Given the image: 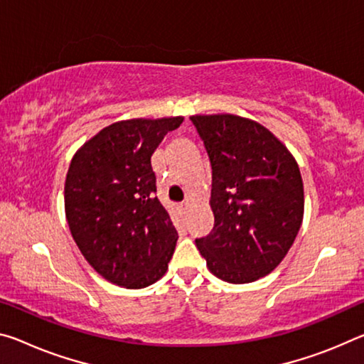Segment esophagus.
<instances>
[{
  "label": "esophagus",
  "mask_w": 364,
  "mask_h": 364,
  "mask_svg": "<svg viewBox=\"0 0 364 364\" xmlns=\"http://www.w3.org/2000/svg\"><path fill=\"white\" fill-rule=\"evenodd\" d=\"M188 207H189V203H186V200H184V203L180 204V210H181V212H186Z\"/></svg>",
  "instance_id": "esophagus-1"
}]
</instances>
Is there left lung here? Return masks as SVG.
<instances>
[{
	"label": "left lung",
	"mask_w": 364,
	"mask_h": 364,
	"mask_svg": "<svg viewBox=\"0 0 364 364\" xmlns=\"http://www.w3.org/2000/svg\"><path fill=\"white\" fill-rule=\"evenodd\" d=\"M212 166V232L196 240L210 272L256 282L282 262L304 212L296 160L262 124L236 114H194Z\"/></svg>",
	"instance_id": "obj_1"
}]
</instances>
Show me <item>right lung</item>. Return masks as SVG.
<instances>
[{
  "label": "right lung",
  "mask_w": 364,
  "mask_h": 364,
  "mask_svg": "<svg viewBox=\"0 0 364 364\" xmlns=\"http://www.w3.org/2000/svg\"><path fill=\"white\" fill-rule=\"evenodd\" d=\"M183 117L126 119L79 149L65 183V210L77 247L103 279L144 288L165 275L178 232L160 204L152 154Z\"/></svg>",
  "instance_id": "1"
}]
</instances>
